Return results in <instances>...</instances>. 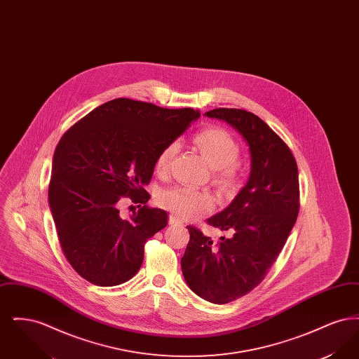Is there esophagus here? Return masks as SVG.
I'll return each mask as SVG.
<instances>
[{
  "instance_id": "obj_1",
  "label": "esophagus",
  "mask_w": 359,
  "mask_h": 359,
  "mask_svg": "<svg viewBox=\"0 0 359 359\" xmlns=\"http://www.w3.org/2000/svg\"><path fill=\"white\" fill-rule=\"evenodd\" d=\"M168 222H170V224H172V226H183V222L177 218V217H175L173 214L172 215H170V219H168Z\"/></svg>"
}]
</instances>
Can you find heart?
<instances>
[{
  "instance_id": "1",
  "label": "heart",
  "mask_w": 359,
  "mask_h": 359,
  "mask_svg": "<svg viewBox=\"0 0 359 359\" xmlns=\"http://www.w3.org/2000/svg\"><path fill=\"white\" fill-rule=\"evenodd\" d=\"M196 147L205 154V158L214 167L215 176L226 187L233 186L239 176L236 160L239 154L238 142L222 128H207L196 133L194 138ZM177 142L167 144L157 156L154 168L158 173L170 170L172 158L177 152ZM158 205L171 211L179 218H198L211 212L217 205L214 194L205 189L176 186L160 192Z\"/></svg>"
}]
</instances>
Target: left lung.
<instances>
[{"mask_svg":"<svg viewBox=\"0 0 359 359\" xmlns=\"http://www.w3.org/2000/svg\"><path fill=\"white\" fill-rule=\"evenodd\" d=\"M226 121L249 145L252 165L245 187L207 223L229 231L214 242L187 226L189 241L182 258L188 287L214 304L245 296L264 280L284 248L299 214V172L288 145L257 117L242 109L205 113Z\"/></svg>","mask_w":359,"mask_h":359,"instance_id":"1","label":"left lung"}]
</instances>
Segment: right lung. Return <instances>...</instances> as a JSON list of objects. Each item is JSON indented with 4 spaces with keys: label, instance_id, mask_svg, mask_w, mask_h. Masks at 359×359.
Instances as JSON below:
<instances>
[{
    "label": "right lung",
    "instance_id": "add662e5",
    "mask_svg": "<svg viewBox=\"0 0 359 359\" xmlns=\"http://www.w3.org/2000/svg\"><path fill=\"white\" fill-rule=\"evenodd\" d=\"M201 117L199 110L164 109L117 98L72 125L52 160L48 201L62 250L91 284L114 287L141 268L144 245L168 215L149 208L145 186L160 151ZM129 196L144 205L129 220L118 205Z\"/></svg>",
    "mask_w": 359,
    "mask_h": 359
}]
</instances>
